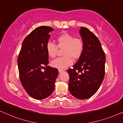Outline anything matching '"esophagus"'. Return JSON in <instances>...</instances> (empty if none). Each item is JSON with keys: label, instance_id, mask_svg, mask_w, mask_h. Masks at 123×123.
I'll return each instance as SVG.
<instances>
[{"label": "esophagus", "instance_id": "esophagus-1", "mask_svg": "<svg viewBox=\"0 0 123 123\" xmlns=\"http://www.w3.org/2000/svg\"><path fill=\"white\" fill-rule=\"evenodd\" d=\"M58 70H59V73H61V72H63L64 71V70L60 69H59Z\"/></svg>", "mask_w": 123, "mask_h": 123}]
</instances>
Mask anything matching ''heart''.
<instances>
[{"instance_id": "1", "label": "heart", "mask_w": 123, "mask_h": 123, "mask_svg": "<svg viewBox=\"0 0 123 123\" xmlns=\"http://www.w3.org/2000/svg\"><path fill=\"white\" fill-rule=\"evenodd\" d=\"M58 46H65L64 54L65 56L58 57L51 62L52 66L60 69H64L73 63L72 56L78 58L82 54L83 50V43L81 39L74 38L73 35L69 33H63L56 38ZM57 46L54 43L49 41L46 44V51L49 56L53 58L56 55Z\"/></svg>"}]
</instances>
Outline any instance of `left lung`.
<instances>
[{
  "label": "left lung",
  "instance_id": "obj_1",
  "mask_svg": "<svg viewBox=\"0 0 123 123\" xmlns=\"http://www.w3.org/2000/svg\"><path fill=\"white\" fill-rule=\"evenodd\" d=\"M80 34L83 50L69 75V90L75 98L85 100L92 96L101 85L105 75L106 58L98 38L88 28L82 27Z\"/></svg>",
  "mask_w": 123,
  "mask_h": 123
}]
</instances>
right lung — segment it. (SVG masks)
<instances>
[{"mask_svg": "<svg viewBox=\"0 0 123 123\" xmlns=\"http://www.w3.org/2000/svg\"><path fill=\"white\" fill-rule=\"evenodd\" d=\"M53 28L40 26L33 30L23 40L18 58L19 78L23 88L30 96L42 100L54 90L58 75L56 68L48 66L46 44ZM46 66L47 68L45 67ZM46 69L44 72L42 68Z\"/></svg>", "mask_w": 123, "mask_h": 123, "instance_id": "obj_1", "label": "right lung"}]
</instances>
